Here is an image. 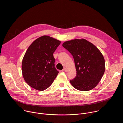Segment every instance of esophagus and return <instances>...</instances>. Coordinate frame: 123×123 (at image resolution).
<instances>
[{"label":"esophagus","mask_w":123,"mask_h":123,"mask_svg":"<svg viewBox=\"0 0 123 123\" xmlns=\"http://www.w3.org/2000/svg\"><path fill=\"white\" fill-rule=\"evenodd\" d=\"M63 71H64V72H68V69L66 68H64L63 69Z\"/></svg>","instance_id":"obj_1"}]
</instances>
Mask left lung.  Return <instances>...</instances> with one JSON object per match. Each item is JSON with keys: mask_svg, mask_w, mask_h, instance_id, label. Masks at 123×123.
Instances as JSON below:
<instances>
[{"mask_svg": "<svg viewBox=\"0 0 123 123\" xmlns=\"http://www.w3.org/2000/svg\"><path fill=\"white\" fill-rule=\"evenodd\" d=\"M62 46L73 55L75 63L76 76L70 80L72 86L81 91L94 88L105 70V59L100 51L84 39L66 41Z\"/></svg>", "mask_w": 123, "mask_h": 123, "instance_id": "obj_1", "label": "left lung"}]
</instances>
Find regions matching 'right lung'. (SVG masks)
Instances as JSON below:
<instances>
[{"mask_svg":"<svg viewBox=\"0 0 123 123\" xmlns=\"http://www.w3.org/2000/svg\"><path fill=\"white\" fill-rule=\"evenodd\" d=\"M61 42L44 36L34 40L27 49L22 63L26 82L32 88L44 91L52 84L59 72L53 54Z\"/></svg>","mask_w":123,"mask_h":123,"instance_id":"obj_1","label":"right lung"}]
</instances>
